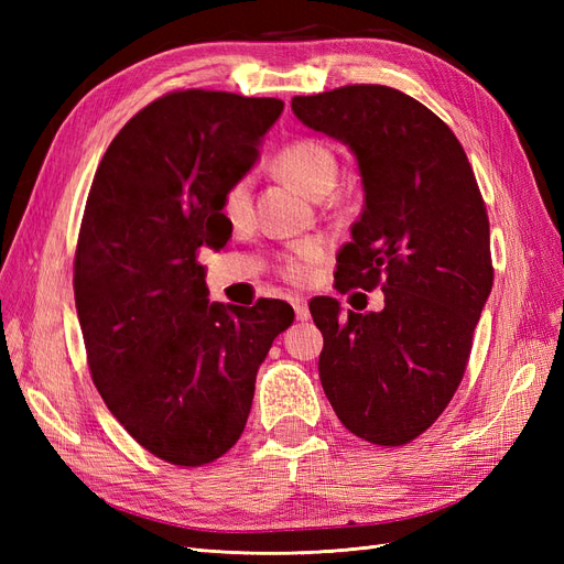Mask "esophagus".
Instances as JSON below:
<instances>
[{
  "label": "esophagus",
  "instance_id": "esophagus-1",
  "mask_svg": "<svg viewBox=\"0 0 564 564\" xmlns=\"http://www.w3.org/2000/svg\"><path fill=\"white\" fill-rule=\"evenodd\" d=\"M292 305H294V313H296V319L305 322V319H308V317H311V311H308V303H305V299L296 296V299H292Z\"/></svg>",
  "mask_w": 564,
  "mask_h": 564
}]
</instances>
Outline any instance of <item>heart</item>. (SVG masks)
<instances>
[{"label": "heart", "instance_id": "1", "mask_svg": "<svg viewBox=\"0 0 564 564\" xmlns=\"http://www.w3.org/2000/svg\"><path fill=\"white\" fill-rule=\"evenodd\" d=\"M272 166H275L278 174H282L286 181H292L299 191L311 197L327 193L334 185L338 172V162L332 148L315 139H299L286 143L278 152L275 160H272ZM247 212L249 181L237 178L224 193V199H220V214H224L230 224H240V220H245ZM324 256H327V247H324L322 240H303L294 245L280 259L282 278L296 284L311 280L313 268L324 261Z\"/></svg>", "mask_w": 564, "mask_h": 564}]
</instances>
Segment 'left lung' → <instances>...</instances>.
I'll list each match as a JSON object with an SVG mask.
<instances>
[{"mask_svg": "<svg viewBox=\"0 0 564 564\" xmlns=\"http://www.w3.org/2000/svg\"><path fill=\"white\" fill-rule=\"evenodd\" d=\"M292 110L346 143L362 176L336 289L386 296L381 313L348 315L336 299L311 301L324 395L352 435L400 447L431 429L464 379L494 282L485 199L452 129L412 96L350 84L294 96Z\"/></svg>", "mask_w": 564, "mask_h": 564, "instance_id": "obj_1", "label": "left lung"}]
</instances>
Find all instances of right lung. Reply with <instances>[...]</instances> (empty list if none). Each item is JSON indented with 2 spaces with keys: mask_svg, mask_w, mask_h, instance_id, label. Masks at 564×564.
Returning a JSON list of instances; mask_svg holds the SVG:
<instances>
[{
  "mask_svg": "<svg viewBox=\"0 0 564 564\" xmlns=\"http://www.w3.org/2000/svg\"><path fill=\"white\" fill-rule=\"evenodd\" d=\"M282 110L280 98L172 91L96 169L73 280L87 362L112 416L166 464H212L240 440L256 371L294 322L280 299L209 303L197 261L228 242L220 199Z\"/></svg>",
  "mask_w": 564,
  "mask_h": 564,
  "instance_id": "obj_1",
  "label": "right lung"
}]
</instances>
